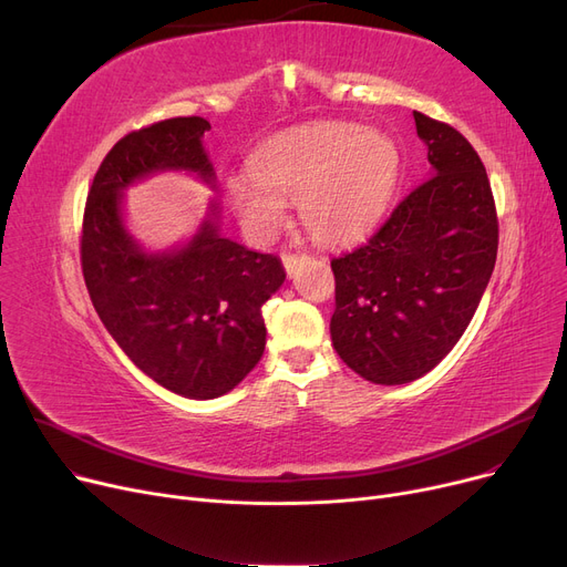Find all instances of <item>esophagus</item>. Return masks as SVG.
Returning a JSON list of instances; mask_svg holds the SVG:
<instances>
[{
	"label": "esophagus",
	"instance_id": "34e87169",
	"mask_svg": "<svg viewBox=\"0 0 567 567\" xmlns=\"http://www.w3.org/2000/svg\"><path fill=\"white\" fill-rule=\"evenodd\" d=\"M306 259V255H293V252H282V264H285V271L287 276H293L296 268Z\"/></svg>",
	"mask_w": 567,
	"mask_h": 567
}]
</instances>
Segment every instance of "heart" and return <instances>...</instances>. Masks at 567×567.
<instances>
[{
  "label": "heart",
  "instance_id": "obj_1",
  "mask_svg": "<svg viewBox=\"0 0 567 567\" xmlns=\"http://www.w3.org/2000/svg\"><path fill=\"white\" fill-rule=\"evenodd\" d=\"M393 137L349 122L280 133L257 148L252 169L234 174L227 195L257 236L274 234L299 202L301 223L319 244L342 246L370 231L400 184Z\"/></svg>",
  "mask_w": 567,
  "mask_h": 567
}]
</instances>
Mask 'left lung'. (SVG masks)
Masks as SVG:
<instances>
[{"label": "left lung", "instance_id": "1", "mask_svg": "<svg viewBox=\"0 0 567 567\" xmlns=\"http://www.w3.org/2000/svg\"><path fill=\"white\" fill-rule=\"evenodd\" d=\"M432 176L368 244L331 259V338L363 379L409 383L436 368L473 319L498 250V218L481 156L453 126L413 112Z\"/></svg>", "mask_w": 567, "mask_h": 567}]
</instances>
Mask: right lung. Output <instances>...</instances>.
<instances>
[{
  "mask_svg": "<svg viewBox=\"0 0 567 567\" xmlns=\"http://www.w3.org/2000/svg\"><path fill=\"white\" fill-rule=\"evenodd\" d=\"M208 128L202 116H174L118 140L89 188L80 238L84 285L107 333L146 377L190 400L229 393L259 363L261 306L285 282L276 255L218 234V204L174 252L146 255L124 227L122 190L137 178L188 169L214 182Z\"/></svg>",
  "mask_w": 567,
  "mask_h": 567,
  "instance_id": "add662e5",
  "label": "right lung"
}]
</instances>
